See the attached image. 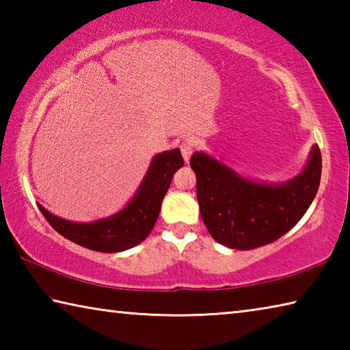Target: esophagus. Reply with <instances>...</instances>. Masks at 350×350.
I'll list each match as a JSON object with an SVG mask.
<instances>
[{"instance_id":"34e87169","label":"esophagus","mask_w":350,"mask_h":350,"mask_svg":"<svg viewBox=\"0 0 350 350\" xmlns=\"http://www.w3.org/2000/svg\"><path fill=\"white\" fill-rule=\"evenodd\" d=\"M180 151H182L183 161H185V163H189V159H191V156H193V151H194V142H193V140H185V142H182V145H180Z\"/></svg>"}]
</instances>
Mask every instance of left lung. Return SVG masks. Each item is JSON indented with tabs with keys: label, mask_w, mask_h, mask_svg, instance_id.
I'll return each instance as SVG.
<instances>
[{
	"label": "left lung",
	"mask_w": 350,
	"mask_h": 350,
	"mask_svg": "<svg viewBox=\"0 0 350 350\" xmlns=\"http://www.w3.org/2000/svg\"><path fill=\"white\" fill-rule=\"evenodd\" d=\"M200 216L213 239L252 250L292 230L315 199L321 180V151L313 145L298 176L281 183L248 179L204 151L191 157Z\"/></svg>",
	"instance_id": "1"
}]
</instances>
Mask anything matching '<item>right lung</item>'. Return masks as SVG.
I'll return each mask as SVG.
<instances>
[{
  "instance_id": "obj_1",
  "label": "right lung",
  "mask_w": 350,
  "mask_h": 350,
  "mask_svg": "<svg viewBox=\"0 0 350 350\" xmlns=\"http://www.w3.org/2000/svg\"><path fill=\"white\" fill-rule=\"evenodd\" d=\"M183 167L179 148L159 152L152 157L144 180L133 199L120 211L92 222H72L58 217L38 204L40 211L64 238L90 250L117 253L133 248L148 238L161 213L177 170Z\"/></svg>"
}]
</instances>
